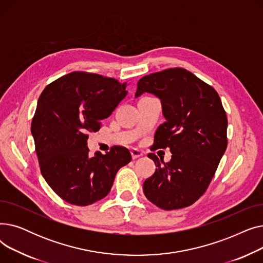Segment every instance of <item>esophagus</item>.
Wrapping results in <instances>:
<instances>
[{
    "label": "esophagus",
    "mask_w": 263,
    "mask_h": 263,
    "mask_svg": "<svg viewBox=\"0 0 263 263\" xmlns=\"http://www.w3.org/2000/svg\"><path fill=\"white\" fill-rule=\"evenodd\" d=\"M131 156H132V159L135 160V159H137V158H140V157L144 156V154L142 153L141 150H139V149H132V150H131Z\"/></svg>",
    "instance_id": "esophagus-1"
}]
</instances>
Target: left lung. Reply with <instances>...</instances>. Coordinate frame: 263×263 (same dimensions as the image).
<instances>
[{"instance_id": "obj_1", "label": "left lung", "mask_w": 263, "mask_h": 263, "mask_svg": "<svg viewBox=\"0 0 263 263\" xmlns=\"http://www.w3.org/2000/svg\"><path fill=\"white\" fill-rule=\"evenodd\" d=\"M151 93L160 99L165 122L151 150L170 148L165 163L155 154V174L144 182V194L163 210L194 203L209 186L227 148V116L213 87L182 68L143 77L135 98Z\"/></svg>"}]
</instances>
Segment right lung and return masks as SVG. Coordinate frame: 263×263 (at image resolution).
<instances>
[{"mask_svg":"<svg viewBox=\"0 0 263 263\" xmlns=\"http://www.w3.org/2000/svg\"><path fill=\"white\" fill-rule=\"evenodd\" d=\"M126 84L99 74L71 72L41 92L31 132L43 177L65 201L88 205L104 198L117 172L131 161L120 146L89 157V132L100 129L124 99Z\"/></svg>","mask_w":263,"mask_h":263,"instance_id":"1","label":"right lung"}]
</instances>
